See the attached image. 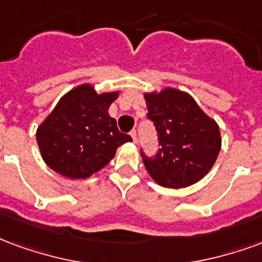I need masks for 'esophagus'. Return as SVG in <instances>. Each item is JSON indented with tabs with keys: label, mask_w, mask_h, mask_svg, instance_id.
Listing matches in <instances>:
<instances>
[{
	"label": "esophagus",
	"mask_w": 262,
	"mask_h": 262,
	"mask_svg": "<svg viewBox=\"0 0 262 262\" xmlns=\"http://www.w3.org/2000/svg\"><path fill=\"white\" fill-rule=\"evenodd\" d=\"M129 134H131V137H133L134 142H137V141H138V137H137V129H133Z\"/></svg>",
	"instance_id": "esophagus-1"
}]
</instances>
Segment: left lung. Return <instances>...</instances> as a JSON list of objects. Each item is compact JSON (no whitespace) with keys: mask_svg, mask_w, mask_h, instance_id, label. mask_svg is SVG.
<instances>
[{"mask_svg":"<svg viewBox=\"0 0 262 262\" xmlns=\"http://www.w3.org/2000/svg\"><path fill=\"white\" fill-rule=\"evenodd\" d=\"M146 117L158 133L159 149L148 156L141 149L146 170L158 184L183 188L201 180L221 150L217 124L190 95L177 89L145 95Z\"/></svg>","mask_w":262,"mask_h":262,"instance_id":"obj_1","label":"left lung"}]
</instances>
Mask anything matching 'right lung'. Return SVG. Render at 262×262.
<instances>
[{"label": "right lung", "instance_id": "1", "mask_svg": "<svg viewBox=\"0 0 262 262\" xmlns=\"http://www.w3.org/2000/svg\"><path fill=\"white\" fill-rule=\"evenodd\" d=\"M118 92L97 95L91 85L68 92L36 133L49 167L70 179H86L114 158L116 149L133 141L120 133L108 107Z\"/></svg>", "mask_w": 262, "mask_h": 262}]
</instances>
